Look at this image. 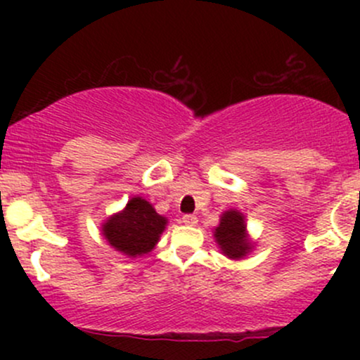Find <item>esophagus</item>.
<instances>
[{
    "label": "esophagus",
    "instance_id": "1",
    "mask_svg": "<svg viewBox=\"0 0 360 360\" xmlns=\"http://www.w3.org/2000/svg\"><path fill=\"white\" fill-rule=\"evenodd\" d=\"M183 223H186V225H191L194 226L198 223V218L194 217V214H184L183 217Z\"/></svg>",
    "mask_w": 360,
    "mask_h": 360
}]
</instances>
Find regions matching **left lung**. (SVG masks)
I'll use <instances>...</instances> for the list:
<instances>
[{"label": "left lung", "mask_w": 360, "mask_h": 360, "mask_svg": "<svg viewBox=\"0 0 360 360\" xmlns=\"http://www.w3.org/2000/svg\"><path fill=\"white\" fill-rule=\"evenodd\" d=\"M214 240L221 254L230 259H242L249 254L252 243L247 237L245 217L237 210H229L221 214L220 225L214 229Z\"/></svg>", "instance_id": "obj_1"}]
</instances>
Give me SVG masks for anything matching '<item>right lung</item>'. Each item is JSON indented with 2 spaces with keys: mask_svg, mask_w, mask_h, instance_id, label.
<instances>
[{
  "mask_svg": "<svg viewBox=\"0 0 360 360\" xmlns=\"http://www.w3.org/2000/svg\"><path fill=\"white\" fill-rule=\"evenodd\" d=\"M166 225V217L157 213L147 200L135 196L122 212L103 223L101 232L113 249L137 257L154 249Z\"/></svg>",
  "mask_w": 360,
  "mask_h": 360,
  "instance_id": "1",
  "label": "right lung"
}]
</instances>
